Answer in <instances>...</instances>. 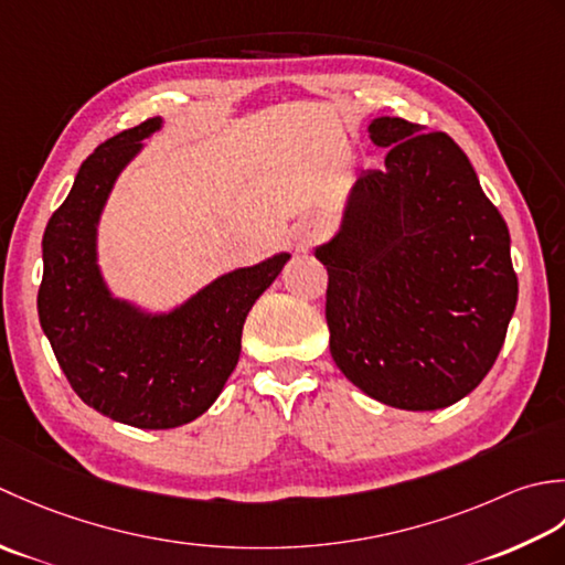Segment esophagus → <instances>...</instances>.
Listing matches in <instances>:
<instances>
[{
    "label": "esophagus",
    "instance_id": "obj_1",
    "mask_svg": "<svg viewBox=\"0 0 565 565\" xmlns=\"http://www.w3.org/2000/svg\"><path fill=\"white\" fill-rule=\"evenodd\" d=\"M292 234H295V244H297V248H312L317 241L324 236V226H321V222L319 218H315V216H309V218H302V222H297L295 224V228H292Z\"/></svg>",
    "mask_w": 565,
    "mask_h": 565
}]
</instances>
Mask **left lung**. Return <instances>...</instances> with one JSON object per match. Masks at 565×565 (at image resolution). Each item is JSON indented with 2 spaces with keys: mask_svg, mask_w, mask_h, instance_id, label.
<instances>
[{
  "mask_svg": "<svg viewBox=\"0 0 565 565\" xmlns=\"http://www.w3.org/2000/svg\"><path fill=\"white\" fill-rule=\"evenodd\" d=\"M387 148L351 192L341 234L317 248L329 273V349L367 397L441 409L498 361L516 305L510 232L444 131L380 117Z\"/></svg>",
  "mask_w": 565,
  "mask_h": 565,
  "instance_id": "8db88e82",
  "label": "left lung"
}]
</instances>
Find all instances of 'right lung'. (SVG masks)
Wrapping results in <instances>:
<instances>
[{
	"label": "right lung",
	"instance_id": "right-lung-1",
	"mask_svg": "<svg viewBox=\"0 0 565 565\" xmlns=\"http://www.w3.org/2000/svg\"><path fill=\"white\" fill-rule=\"evenodd\" d=\"M160 126L107 138L77 170L43 234L39 319L77 397L138 429H172L214 405L241 353V331L287 253L214 280L172 315L146 317L111 299L95 263L102 206L121 168Z\"/></svg>",
	"mask_w": 565,
	"mask_h": 565
}]
</instances>
